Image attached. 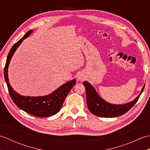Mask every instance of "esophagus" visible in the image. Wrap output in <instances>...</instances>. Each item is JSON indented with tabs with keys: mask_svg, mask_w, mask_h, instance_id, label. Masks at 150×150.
Returning <instances> with one entry per match:
<instances>
[{
	"mask_svg": "<svg viewBox=\"0 0 150 150\" xmlns=\"http://www.w3.org/2000/svg\"><path fill=\"white\" fill-rule=\"evenodd\" d=\"M84 76L82 74H79L77 77V80L79 81H83L84 80Z\"/></svg>",
	"mask_w": 150,
	"mask_h": 150,
	"instance_id": "1",
	"label": "esophagus"
}]
</instances>
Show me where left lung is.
Instances as JSON below:
<instances>
[{
  "mask_svg": "<svg viewBox=\"0 0 150 150\" xmlns=\"http://www.w3.org/2000/svg\"><path fill=\"white\" fill-rule=\"evenodd\" d=\"M83 85L86 91V102L89 110L95 115L107 118L122 115L129 111L138 100L145 86L144 85L141 93L133 100L125 104H113L104 100L88 82L84 81Z\"/></svg>",
  "mask_w": 150,
  "mask_h": 150,
  "instance_id": "left-lung-1",
  "label": "left lung"
}]
</instances>
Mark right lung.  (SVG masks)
<instances>
[{"mask_svg": "<svg viewBox=\"0 0 150 150\" xmlns=\"http://www.w3.org/2000/svg\"><path fill=\"white\" fill-rule=\"evenodd\" d=\"M33 31V30L28 31L22 39L12 46L8 53L7 60H6L4 71V78L11 99L18 108L36 117H50L57 114L61 109L66 96L76 83L75 79L60 86V87L50 94L44 95V96L38 97L21 95L17 92H16L13 90V88L11 87V84H9L8 79V67L13 55H14L16 50L21 45L22 41L26 39L28 37H29Z\"/></svg>", "mask_w": 150, "mask_h": 150, "instance_id": "add662e5", "label": "right lung"}]
</instances>
